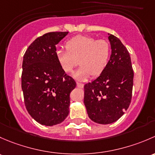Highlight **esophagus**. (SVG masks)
<instances>
[{"label": "esophagus", "instance_id": "34e87169", "mask_svg": "<svg viewBox=\"0 0 155 155\" xmlns=\"http://www.w3.org/2000/svg\"><path fill=\"white\" fill-rule=\"evenodd\" d=\"M77 86L78 87H79V88H83L84 86V84H82V83H79V82H77Z\"/></svg>", "mask_w": 155, "mask_h": 155}]
</instances>
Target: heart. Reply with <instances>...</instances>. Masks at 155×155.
Listing matches in <instances>:
<instances>
[{"mask_svg":"<svg viewBox=\"0 0 155 155\" xmlns=\"http://www.w3.org/2000/svg\"><path fill=\"white\" fill-rule=\"evenodd\" d=\"M66 51H56V59L61 69L67 74L72 73L78 65L81 67L74 74L78 80L89 76L96 78L107 66L110 46L104 39H96L87 35H79L68 39L65 44Z\"/></svg>","mask_w":155,"mask_h":155,"instance_id":"b5f03b06","label":"heart"}]
</instances>
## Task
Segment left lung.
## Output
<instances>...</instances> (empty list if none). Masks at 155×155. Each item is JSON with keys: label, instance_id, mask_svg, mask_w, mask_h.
<instances>
[{"label": "left lung", "instance_id": "left-lung-1", "mask_svg": "<svg viewBox=\"0 0 155 155\" xmlns=\"http://www.w3.org/2000/svg\"><path fill=\"white\" fill-rule=\"evenodd\" d=\"M111 55L104 71L84 85V104L89 119L98 124L117 121L127 110L132 98L134 71L130 54L120 39L108 36Z\"/></svg>", "mask_w": 155, "mask_h": 155}]
</instances>
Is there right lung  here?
Here are the masks:
<instances>
[{
  "mask_svg": "<svg viewBox=\"0 0 155 155\" xmlns=\"http://www.w3.org/2000/svg\"><path fill=\"white\" fill-rule=\"evenodd\" d=\"M68 33H45L35 39L24 55L21 89L25 104L41 125L61 123L69 113V95L76 82L61 69L56 59V45Z\"/></svg>",
  "mask_w": 155,
  "mask_h": 155,
  "instance_id": "1",
  "label": "right lung"
}]
</instances>
